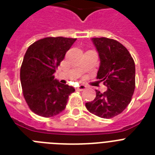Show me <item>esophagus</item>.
Wrapping results in <instances>:
<instances>
[{"instance_id":"34e87169","label":"esophagus","mask_w":155,"mask_h":155,"mask_svg":"<svg viewBox=\"0 0 155 155\" xmlns=\"http://www.w3.org/2000/svg\"><path fill=\"white\" fill-rule=\"evenodd\" d=\"M86 88H87V86H86V85H84V84L79 85V86H78V87H77V89L80 90V91H84V90H85Z\"/></svg>"}]
</instances>
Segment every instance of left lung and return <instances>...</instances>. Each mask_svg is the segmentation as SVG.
<instances>
[{"label": "left lung", "instance_id": "8db88e82", "mask_svg": "<svg viewBox=\"0 0 155 155\" xmlns=\"http://www.w3.org/2000/svg\"><path fill=\"white\" fill-rule=\"evenodd\" d=\"M100 58L97 79L103 81L107 91H97L92 101L85 104L90 113L101 118L120 114L130 103L135 88V64L122 44L107 38H92Z\"/></svg>", "mask_w": 155, "mask_h": 155}]
</instances>
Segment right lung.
<instances>
[{"mask_svg": "<svg viewBox=\"0 0 155 155\" xmlns=\"http://www.w3.org/2000/svg\"><path fill=\"white\" fill-rule=\"evenodd\" d=\"M76 38L48 37L27 49L21 67L23 96L34 113L51 117L63 112L75 88L54 79L55 69Z\"/></svg>", "mask_w": 155, "mask_h": 155, "instance_id": "add662e5", "label": "right lung"}]
</instances>
